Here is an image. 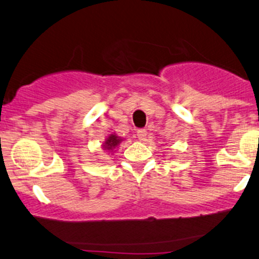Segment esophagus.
<instances>
[{
    "label": "esophagus",
    "mask_w": 259,
    "mask_h": 259,
    "mask_svg": "<svg viewBox=\"0 0 259 259\" xmlns=\"http://www.w3.org/2000/svg\"><path fill=\"white\" fill-rule=\"evenodd\" d=\"M146 137H147V130L141 129L137 132V139H139L140 141H144L146 140Z\"/></svg>",
    "instance_id": "34e87169"
}]
</instances>
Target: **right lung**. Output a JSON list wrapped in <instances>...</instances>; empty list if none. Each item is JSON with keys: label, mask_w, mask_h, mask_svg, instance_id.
<instances>
[{"label": "right lung", "mask_w": 259, "mask_h": 259, "mask_svg": "<svg viewBox=\"0 0 259 259\" xmlns=\"http://www.w3.org/2000/svg\"><path fill=\"white\" fill-rule=\"evenodd\" d=\"M122 141H123L122 137L117 136L116 134H110V135L106 137L104 143H103V149L105 151H109V154L112 155L113 151H116V149L118 148Z\"/></svg>", "instance_id": "right-lung-1"}]
</instances>
